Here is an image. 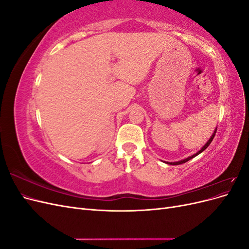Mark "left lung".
<instances>
[{"label":"left lung","mask_w":249,"mask_h":249,"mask_svg":"<svg viewBox=\"0 0 249 249\" xmlns=\"http://www.w3.org/2000/svg\"><path fill=\"white\" fill-rule=\"evenodd\" d=\"M216 131H217V129L215 130V132H214V134L212 135V137H211L210 139H209V141L206 143V144H205V146H203L200 150H199V152L198 153H196V154H195V155H192L191 157H188L187 158V159H184V160H182V161H178V162H173V163H168L167 162V164H170V165H179V164H183V163H186L187 161H189V160H191L192 159V158H194V157H196L197 155H199L200 153H202L203 152V150H205L209 145H210V143L211 142H212L213 141V139H214V137H215V134H216Z\"/></svg>","instance_id":"left-lung-1"}]
</instances>
